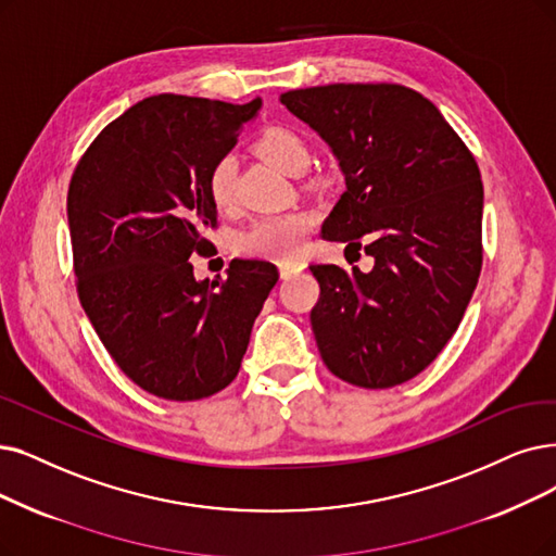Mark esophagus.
<instances>
[{
  "instance_id": "esophagus-1",
  "label": "esophagus",
  "mask_w": 556,
  "mask_h": 556,
  "mask_svg": "<svg viewBox=\"0 0 556 556\" xmlns=\"http://www.w3.org/2000/svg\"><path fill=\"white\" fill-rule=\"evenodd\" d=\"M278 271H280V278H292L294 274H299V271H303V264H299V262H280L278 264Z\"/></svg>"
}]
</instances>
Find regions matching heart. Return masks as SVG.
<instances>
[{"label":"heart","instance_id":"obj_1","mask_svg":"<svg viewBox=\"0 0 556 556\" xmlns=\"http://www.w3.org/2000/svg\"><path fill=\"white\" fill-rule=\"evenodd\" d=\"M260 157L287 175H299L309 162V152L299 131L269 125L260 131L255 141ZM207 193L216 210L228 212L237 203L235 162L232 157L218 160L207 175ZM313 230V216L303 210L262 216L239 237V249L249 255L266 260H292L303 251L307 232Z\"/></svg>","mask_w":556,"mask_h":556}]
</instances>
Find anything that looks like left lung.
I'll return each mask as SVG.
<instances>
[{
    "label": "left lung",
    "instance_id": "1",
    "mask_svg": "<svg viewBox=\"0 0 556 556\" xmlns=\"http://www.w3.org/2000/svg\"><path fill=\"white\" fill-rule=\"evenodd\" d=\"M328 143L344 193L321 226L374 269L313 264L309 313L326 367L369 390L410 381L456 332L481 271L483 185L438 106L399 84H328L280 96Z\"/></svg>",
    "mask_w": 556,
    "mask_h": 556
}]
</instances>
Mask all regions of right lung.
Segmentation results:
<instances>
[{
    "mask_svg": "<svg viewBox=\"0 0 556 556\" xmlns=\"http://www.w3.org/2000/svg\"><path fill=\"white\" fill-rule=\"evenodd\" d=\"M262 100L152 96L109 123L68 189L77 294L104 349L146 392L195 402L235 381L255 317L278 282L262 260L228 278H193L216 226L212 166L235 148Z\"/></svg>",
    "mask_w": 556,
    "mask_h": 556,
    "instance_id": "obj_1",
    "label": "right lung"
}]
</instances>
